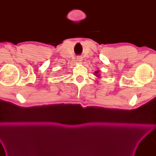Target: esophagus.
Instances as JSON below:
<instances>
[{
    "instance_id": "34e87169",
    "label": "esophagus",
    "mask_w": 156,
    "mask_h": 156,
    "mask_svg": "<svg viewBox=\"0 0 156 156\" xmlns=\"http://www.w3.org/2000/svg\"><path fill=\"white\" fill-rule=\"evenodd\" d=\"M76 60H77V62L81 63L82 61V58H81V57H78L77 58H76Z\"/></svg>"
}]
</instances>
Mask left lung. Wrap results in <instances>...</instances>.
<instances>
[{
    "mask_svg": "<svg viewBox=\"0 0 156 156\" xmlns=\"http://www.w3.org/2000/svg\"><path fill=\"white\" fill-rule=\"evenodd\" d=\"M98 73H99V70L95 71V72H94V74H95V76H97V77H98V78H100V75L98 74Z\"/></svg>",
    "mask_w": 156,
    "mask_h": 156,
    "instance_id": "obj_1",
    "label": "left lung"
}]
</instances>
